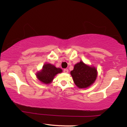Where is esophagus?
<instances>
[{
  "label": "esophagus",
  "mask_w": 127,
  "mask_h": 127,
  "mask_svg": "<svg viewBox=\"0 0 127 127\" xmlns=\"http://www.w3.org/2000/svg\"><path fill=\"white\" fill-rule=\"evenodd\" d=\"M68 72H69V70H68V69H65L64 70V73H68Z\"/></svg>",
  "instance_id": "1"
}]
</instances>
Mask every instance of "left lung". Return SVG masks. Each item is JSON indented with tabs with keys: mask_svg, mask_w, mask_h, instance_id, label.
I'll return each mask as SVG.
<instances>
[{
	"mask_svg": "<svg viewBox=\"0 0 127 127\" xmlns=\"http://www.w3.org/2000/svg\"><path fill=\"white\" fill-rule=\"evenodd\" d=\"M70 74L78 88H87L94 83L98 72L94 66L87 65L81 61L74 65Z\"/></svg>",
	"mask_w": 127,
	"mask_h": 127,
	"instance_id": "obj_1",
	"label": "left lung"
}]
</instances>
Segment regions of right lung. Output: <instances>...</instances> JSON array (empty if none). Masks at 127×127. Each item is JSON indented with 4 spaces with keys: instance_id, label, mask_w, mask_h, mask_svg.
I'll return each instance as SVG.
<instances>
[{
    "instance_id": "add662e5",
    "label": "right lung",
    "mask_w": 127,
    "mask_h": 127,
    "mask_svg": "<svg viewBox=\"0 0 127 127\" xmlns=\"http://www.w3.org/2000/svg\"><path fill=\"white\" fill-rule=\"evenodd\" d=\"M62 72L60 67H56L51 64H46L43 66L42 69L36 73L37 79L43 84H50L57 74Z\"/></svg>"
}]
</instances>
